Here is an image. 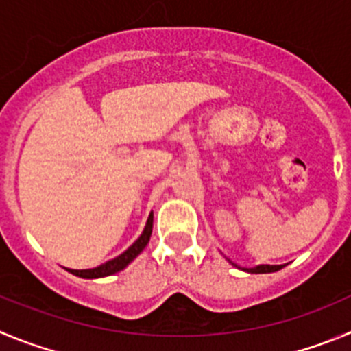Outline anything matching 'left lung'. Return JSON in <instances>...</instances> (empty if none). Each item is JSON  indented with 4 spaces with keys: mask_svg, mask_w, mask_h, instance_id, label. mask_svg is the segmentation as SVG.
<instances>
[{
    "mask_svg": "<svg viewBox=\"0 0 351 351\" xmlns=\"http://www.w3.org/2000/svg\"><path fill=\"white\" fill-rule=\"evenodd\" d=\"M282 269V266H269V264H262V266H257V267H252V269H245L248 271V273H274V271Z\"/></svg>",
    "mask_w": 351,
    "mask_h": 351,
    "instance_id": "left-lung-1",
    "label": "left lung"
}]
</instances>
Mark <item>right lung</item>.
<instances>
[{"label": "right lung", "instance_id": "add662e5", "mask_svg": "<svg viewBox=\"0 0 351 351\" xmlns=\"http://www.w3.org/2000/svg\"><path fill=\"white\" fill-rule=\"evenodd\" d=\"M152 226H154V215L150 213V217H148V220H147V226H145L143 234H141L136 241L132 243V245L129 246L124 254L119 255V257H115V258H112V261L105 262V264H101V266L94 267V269H69V273L77 274V276H80V278H103V276H110V274H113V273H119V271H122L125 266H128L129 262L134 261V258H136L138 255L143 252V248L147 246V243L150 241Z\"/></svg>", "mask_w": 351, "mask_h": 351}]
</instances>
